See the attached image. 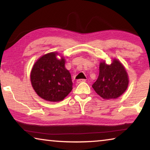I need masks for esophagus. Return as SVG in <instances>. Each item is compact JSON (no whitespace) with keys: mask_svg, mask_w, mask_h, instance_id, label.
Here are the masks:
<instances>
[{"mask_svg":"<svg viewBox=\"0 0 150 150\" xmlns=\"http://www.w3.org/2000/svg\"><path fill=\"white\" fill-rule=\"evenodd\" d=\"M86 79H78L77 80V83H80L81 82H85Z\"/></svg>","mask_w":150,"mask_h":150,"instance_id":"esophagus-1","label":"esophagus"}]
</instances>
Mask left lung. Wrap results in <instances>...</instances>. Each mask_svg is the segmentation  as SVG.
<instances>
[{
    "mask_svg": "<svg viewBox=\"0 0 150 150\" xmlns=\"http://www.w3.org/2000/svg\"><path fill=\"white\" fill-rule=\"evenodd\" d=\"M128 76L123 65L113 59L110 65L100 62L99 75L92 87L104 99L117 98L125 92L128 85Z\"/></svg>",
    "mask_w": 150,
    "mask_h": 150,
    "instance_id": "left-lung-1",
    "label": "left lung"
}]
</instances>
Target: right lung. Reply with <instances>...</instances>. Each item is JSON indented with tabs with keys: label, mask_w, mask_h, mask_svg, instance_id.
Listing matches in <instances>:
<instances>
[{
	"label": "right lung",
	"mask_w": 150,
	"mask_h": 150,
	"mask_svg": "<svg viewBox=\"0 0 150 150\" xmlns=\"http://www.w3.org/2000/svg\"><path fill=\"white\" fill-rule=\"evenodd\" d=\"M57 54L49 53L39 58L33 66L30 80L38 95L51 102L64 99L72 90L73 83L65 59H58Z\"/></svg>",
	"instance_id": "add662e5"
}]
</instances>
